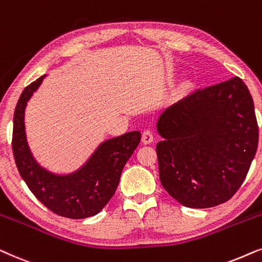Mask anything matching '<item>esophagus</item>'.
I'll return each mask as SVG.
<instances>
[{"mask_svg":"<svg viewBox=\"0 0 262 262\" xmlns=\"http://www.w3.org/2000/svg\"><path fill=\"white\" fill-rule=\"evenodd\" d=\"M153 139H155V135H153L152 130H149V129H146V130H144V133H142L141 140L145 145L151 144V142L153 141Z\"/></svg>","mask_w":262,"mask_h":262,"instance_id":"esophagus-1","label":"esophagus"}]
</instances>
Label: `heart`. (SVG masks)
I'll return each mask as SVG.
<instances>
[{"mask_svg":"<svg viewBox=\"0 0 262 262\" xmlns=\"http://www.w3.org/2000/svg\"><path fill=\"white\" fill-rule=\"evenodd\" d=\"M182 89H183V91H186V90H187V85H184V86L182 87Z\"/></svg>","mask_w":262,"mask_h":262,"instance_id":"1","label":"heart"}]
</instances>
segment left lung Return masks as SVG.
Listing matches in <instances>:
<instances>
[{"label": "left lung", "mask_w": 262, "mask_h": 262, "mask_svg": "<svg viewBox=\"0 0 262 262\" xmlns=\"http://www.w3.org/2000/svg\"><path fill=\"white\" fill-rule=\"evenodd\" d=\"M159 179L181 205L208 208L230 200L259 144L254 102L243 80L196 90L160 115Z\"/></svg>", "instance_id": "1"}]
</instances>
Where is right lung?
<instances>
[{"label": "right lung", "mask_w": 262, "mask_h": 262, "mask_svg": "<svg viewBox=\"0 0 262 262\" xmlns=\"http://www.w3.org/2000/svg\"><path fill=\"white\" fill-rule=\"evenodd\" d=\"M40 76L25 87L17 100L13 122L12 148L17 170L34 196L57 215L82 219L99 213L113 198L127 160L140 142V132L104 141L85 165L68 176L41 169L31 156L25 137L24 114L27 100L43 81Z\"/></svg>", "instance_id": "add662e5"}]
</instances>
